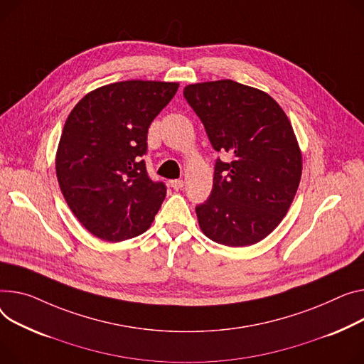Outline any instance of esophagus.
<instances>
[{"mask_svg": "<svg viewBox=\"0 0 364 364\" xmlns=\"http://www.w3.org/2000/svg\"><path fill=\"white\" fill-rule=\"evenodd\" d=\"M169 184H171V187H173L174 190H180V188L184 186V181L180 180V178H177V180H171V181H169Z\"/></svg>", "mask_w": 364, "mask_h": 364, "instance_id": "obj_1", "label": "esophagus"}]
</instances>
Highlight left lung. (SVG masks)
<instances>
[{"instance_id":"1","label":"left lung","mask_w":364,"mask_h":364,"mask_svg":"<svg viewBox=\"0 0 364 364\" xmlns=\"http://www.w3.org/2000/svg\"><path fill=\"white\" fill-rule=\"evenodd\" d=\"M187 104L212 148L209 198L196 206L199 225L215 243L243 247L269 235L291 205L301 178V154L291 123L268 93L234 80L188 85Z\"/></svg>"}]
</instances>
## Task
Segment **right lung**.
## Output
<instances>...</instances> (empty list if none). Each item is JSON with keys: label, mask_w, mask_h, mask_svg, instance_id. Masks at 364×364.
<instances>
[{"label": "right lung", "mask_w": 364, "mask_h": 364, "mask_svg": "<svg viewBox=\"0 0 364 364\" xmlns=\"http://www.w3.org/2000/svg\"><path fill=\"white\" fill-rule=\"evenodd\" d=\"M178 83L129 80L87 93L70 112L55 168L63 196L80 224L107 241L127 240L154 223L166 186L143 155L155 117Z\"/></svg>", "instance_id": "obj_1"}]
</instances>
